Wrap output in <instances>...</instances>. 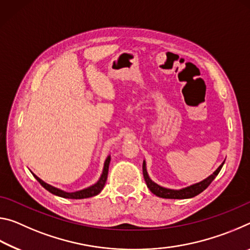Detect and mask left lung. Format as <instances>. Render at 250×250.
<instances>
[{"instance_id":"left-lung-1","label":"left lung","mask_w":250,"mask_h":250,"mask_svg":"<svg viewBox=\"0 0 250 250\" xmlns=\"http://www.w3.org/2000/svg\"><path fill=\"white\" fill-rule=\"evenodd\" d=\"M225 163V161L218 167V168L215 171L213 174H210L208 177H206L205 180L201 181L200 183L193 184L191 186H188V188H182V189H171V188H166L163 186H160L159 184L154 183L152 181L149 174L146 172V161H143L142 164V170H143V176H145V181L146 183V186L149 188L150 191L154 194V195L162 197V198H174V200H183V198H191L198 195V194L202 193L204 189L208 188V185L213 182L215 177L217 176L219 171L222 170V167Z\"/></svg>"}]
</instances>
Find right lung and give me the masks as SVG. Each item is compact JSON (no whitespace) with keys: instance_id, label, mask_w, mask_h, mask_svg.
I'll return each instance as SVG.
<instances>
[{"instance_id":"right-lung-1","label":"right lung","mask_w":250,"mask_h":250,"mask_svg":"<svg viewBox=\"0 0 250 250\" xmlns=\"http://www.w3.org/2000/svg\"><path fill=\"white\" fill-rule=\"evenodd\" d=\"M110 155L108 156L107 159L104 161V171H103V174H101L100 179L98 180L96 184L89 186V188H83V189H80V191L77 192H65L62 191V189H59L57 188H54V186L49 185L47 183H45L43 180H41L39 176H36L35 174L33 173V175L35 179L40 182L41 185L43 186L44 188L47 189L48 192H50L54 195H57V196H61V197H64V198H73V200H82V198H88V197H92V196H96L98 195V194L103 191V188H104V184H105V181H107V177H108V170H109V164H110Z\"/></svg>"}]
</instances>
